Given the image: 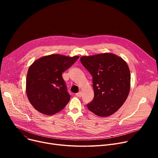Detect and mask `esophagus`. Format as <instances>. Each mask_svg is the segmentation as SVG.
<instances>
[{
    "label": "esophagus",
    "mask_w": 158,
    "mask_h": 158,
    "mask_svg": "<svg viewBox=\"0 0 158 158\" xmlns=\"http://www.w3.org/2000/svg\"><path fill=\"white\" fill-rule=\"evenodd\" d=\"M76 95L77 97H81V95H82V92H81V91H79V92L77 94H76Z\"/></svg>",
    "instance_id": "1"
}]
</instances>
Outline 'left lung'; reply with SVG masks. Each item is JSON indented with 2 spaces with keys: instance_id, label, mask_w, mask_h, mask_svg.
<instances>
[{
  "instance_id": "1",
  "label": "left lung",
  "mask_w": 158,
  "mask_h": 158,
  "mask_svg": "<svg viewBox=\"0 0 158 158\" xmlns=\"http://www.w3.org/2000/svg\"><path fill=\"white\" fill-rule=\"evenodd\" d=\"M92 74L94 98L88 110L101 117L117 111L126 101L131 87L129 66L121 57L106 52L80 58Z\"/></svg>"
}]
</instances>
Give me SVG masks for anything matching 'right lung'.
I'll return each mask as SVG.
<instances>
[{
    "mask_svg": "<svg viewBox=\"0 0 158 158\" xmlns=\"http://www.w3.org/2000/svg\"><path fill=\"white\" fill-rule=\"evenodd\" d=\"M79 56L61 54L45 56L29 66L26 78V94L31 105L39 112L52 115L61 111L70 101L62 73Z\"/></svg>",
    "mask_w": 158,
    "mask_h": 158,
    "instance_id": "add662e5",
    "label": "right lung"
}]
</instances>
